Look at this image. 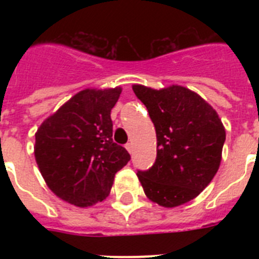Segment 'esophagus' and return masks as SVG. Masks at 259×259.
<instances>
[{
    "label": "esophagus",
    "mask_w": 259,
    "mask_h": 259,
    "mask_svg": "<svg viewBox=\"0 0 259 259\" xmlns=\"http://www.w3.org/2000/svg\"><path fill=\"white\" fill-rule=\"evenodd\" d=\"M125 149L128 150V153H132V150H134V146H132V143H127V144H125Z\"/></svg>",
    "instance_id": "obj_1"
}]
</instances>
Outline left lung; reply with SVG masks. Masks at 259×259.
<instances>
[{
    "label": "left lung",
    "mask_w": 259,
    "mask_h": 259,
    "mask_svg": "<svg viewBox=\"0 0 259 259\" xmlns=\"http://www.w3.org/2000/svg\"><path fill=\"white\" fill-rule=\"evenodd\" d=\"M157 134V158L137 171L146 197L175 207L197 197L219 168L226 131L218 114L197 93L180 85L152 89L135 84Z\"/></svg>",
    "instance_id": "1"
}]
</instances>
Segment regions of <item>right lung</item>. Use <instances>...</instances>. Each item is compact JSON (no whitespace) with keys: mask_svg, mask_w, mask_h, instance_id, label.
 <instances>
[{"mask_svg":"<svg viewBox=\"0 0 259 259\" xmlns=\"http://www.w3.org/2000/svg\"><path fill=\"white\" fill-rule=\"evenodd\" d=\"M122 88L84 89L45 119L36 132L35 158L61 200L87 207L109 196L114 176L131 159L113 141L110 113Z\"/></svg>","mask_w":259,"mask_h":259,"instance_id":"1","label":"right lung"}]
</instances>
